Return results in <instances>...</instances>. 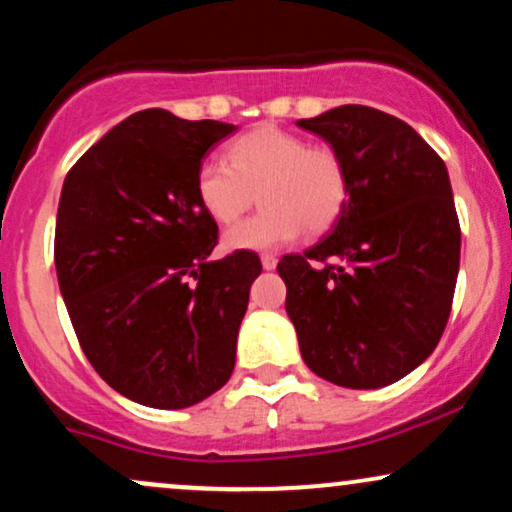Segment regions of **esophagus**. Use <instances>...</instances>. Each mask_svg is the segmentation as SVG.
<instances>
[{"instance_id": "1", "label": "esophagus", "mask_w": 512, "mask_h": 512, "mask_svg": "<svg viewBox=\"0 0 512 512\" xmlns=\"http://www.w3.org/2000/svg\"><path fill=\"white\" fill-rule=\"evenodd\" d=\"M260 260H262V267L267 269V272H272V269L276 267V262H279V260H276L274 255H269V252H264V255L260 257Z\"/></svg>"}]
</instances>
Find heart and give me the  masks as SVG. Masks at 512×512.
<instances>
[{
  "mask_svg": "<svg viewBox=\"0 0 512 512\" xmlns=\"http://www.w3.org/2000/svg\"><path fill=\"white\" fill-rule=\"evenodd\" d=\"M197 199L216 223L238 221L260 197L262 211L223 236V248L272 250L334 226L349 197L344 158L303 134L260 125L228 146L226 163L204 161Z\"/></svg>",
  "mask_w": 512,
  "mask_h": 512,
  "instance_id": "b5f03b06",
  "label": "heart"
}]
</instances>
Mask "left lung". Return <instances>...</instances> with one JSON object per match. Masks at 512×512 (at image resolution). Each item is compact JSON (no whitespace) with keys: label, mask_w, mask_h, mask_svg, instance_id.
Listing matches in <instances>:
<instances>
[{"label":"left lung","mask_w":512,"mask_h":512,"mask_svg":"<svg viewBox=\"0 0 512 512\" xmlns=\"http://www.w3.org/2000/svg\"><path fill=\"white\" fill-rule=\"evenodd\" d=\"M298 127L325 139L349 173L330 236L276 264L301 356L334 385H392L433 354L448 325L460 272L448 168L407 122L366 105Z\"/></svg>","instance_id":"obj_1"}]
</instances>
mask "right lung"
<instances>
[{
  "label": "right lung",
  "mask_w": 512,
  "mask_h": 512,
  "mask_svg": "<svg viewBox=\"0 0 512 512\" xmlns=\"http://www.w3.org/2000/svg\"><path fill=\"white\" fill-rule=\"evenodd\" d=\"M236 125L129 115L67 173L57 281L81 349L132 402L185 409L231 378L260 257L211 260L219 226L197 199L202 158Z\"/></svg>",
  "instance_id": "obj_1"
}]
</instances>
